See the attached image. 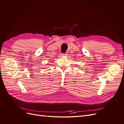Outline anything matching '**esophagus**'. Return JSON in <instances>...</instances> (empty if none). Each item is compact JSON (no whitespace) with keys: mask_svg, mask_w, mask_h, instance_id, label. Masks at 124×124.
Wrapping results in <instances>:
<instances>
[{"mask_svg":"<svg viewBox=\"0 0 124 124\" xmlns=\"http://www.w3.org/2000/svg\"><path fill=\"white\" fill-rule=\"evenodd\" d=\"M67 55H68V54H67V53L62 54V56H67Z\"/></svg>","mask_w":124,"mask_h":124,"instance_id":"obj_1","label":"esophagus"}]
</instances>
